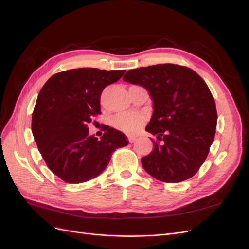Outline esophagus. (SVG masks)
Segmentation results:
<instances>
[{"mask_svg": "<svg viewBox=\"0 0 249 249\" xmlns=\"http://www.w3.org/2000/svg\"><path fill=\"white\" fill-rule=\"evenodd\" d=\"M127 139H129L130 143H133L135 140H136V137H135V136H127Z\"/></svg>", "mask_w": 249, "mask_h": 249, "instance_id": "34e87169", "label": "esophagus"}]
</instances>
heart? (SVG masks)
<instances>
[{
    "label": "heart",
    "instance_id": "obj_1",
    "mask_svg": "<svg viewBox=\"0 0 249 249\" xmlns=\"http://www.w3.org/2000/svg\"><path fill=\"white\" fill-rule=\"evenodd\" d=\"M143 123V117L135 113H126V114L118 115L113 120V125L117 129L125 133L136 132L141 124Z\"/></svg>",
    "mask_w": 249,
    "mask_h": 249
}]
</instances>
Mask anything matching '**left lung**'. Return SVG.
<instances>
[{"label": "left lung", "instance_id": "1", "mask_svg": "<svg viewBox=\"0 0 249 249\" xmlns=\"http://www.w3.org/2000/svg\"><path fill=\"white\" fill-rule=\"evenodd\" d=\"M124 80L144 87L154 113L145 130L157 139L143 168L165 183L192 178L206 161L214 141L217 111L206 82L193 70L178 64H157L131 70Z\"/></svg>", "mask_w": 249, "mask_h": 249}]
</instances>
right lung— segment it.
Here are the masks:
<instances>
[{
    "mask_svg": "<svg viewBox=\"0 0 249 249\" xmlns=\"http://www.w3.org/2000/svg\"><path fill=\"white\" fill-rule=\"evenodd\" d=\"M125 71L77 69L55 73L41 88L32 114V133L48 167L70 184L100 176L114 150L129 144L125 135L106 125L101 139L88 124L101 114V94ZM104 130V131H105Z\"/></svg>",
    "mask_w": 249,
    "mask_h": 249,
    "instance_id": "add662e5",
    "label": "right lung"
}]
</instances>
